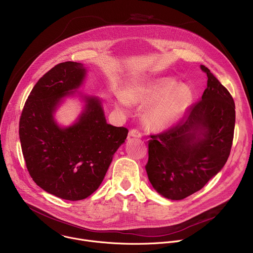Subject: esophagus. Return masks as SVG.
Masks as SVG:
<instances>
[{
  "label": "esophagus",
  "mask_w": 253,
  "mask_h": 253,
  "mask_svg": "<svg viewBox=\"0 0 253 253\" xmlns=\"http://www.w3.org/2000/svg\"><path fill=\"white\" fill-rule=\"evenodd\" d=\"M129 135H130L131 137H135V138H140V137L142 136V133H141V131H139L138 129H132V130L130 131Z\"/></svg>",
  "instance_id": "obj_1"
}]
</instances>
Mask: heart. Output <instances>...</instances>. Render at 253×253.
Instances as JSON below:
<instances>
[{
  "mask_svg": "<svg viewBox=\"0 0 253 253\" xmlns=\"http://www.w3.org/2000/svg\"><path fill=\"white\" fill-rule=\"evenodd\" d=\"M159 98L147 113L148 121L156 127L174 123L181 117L193 102V92L185 85H179L171 78H163L146 85L129 88L126 97H119V105L126 108L128 101L148 104Z\"/></svg>",
  "mask_w": 253,
  "mask_h": 253,
  "instance_id": "obj_1",
  "label": "heart"
}]
</instances>
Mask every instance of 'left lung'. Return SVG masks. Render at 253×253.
<instances>
[{
  "label": "left lung",
  "mask_w": 253,
  "mask_h": 253,
  "mask_svg": "<svg viewBox=\"0 0 253 253\" xmlns=\"http://www.w3.org/2000/svg\"><path fill=\"white\" fill-rule=\"evenodd\" d=\"M207 88L184 117L168 130L150 135L149 181L162 196L181 200L200 190L226 163L233 141L235 104L208 68Z\"/></svg>",
  "instance_id": "1"
}]
</instances>
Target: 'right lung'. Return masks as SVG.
Wrapping results in <instances>:
<instances>
[{
	"label": "right lung",
	"mask_w": 253,
	"mask_h": 253,
	"mask_svg": "<svg viewBox=\"0 0 253 253\" xmlns=\"http://www.w3.org/2000/svg\"><path fill=\"white\" fill-rule=\"evenodd\" d=\"M86 75L81 63L56 65L32 89L19 124L22 152L35 183L50 194L77 201L102 183L128 129L108 124L101 101L85 97L76 123L61 128L54 112L62 98L80 87Z\"/></svg>",
	"instance_id": "add662e5"
}]
</instances>
